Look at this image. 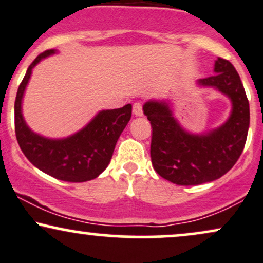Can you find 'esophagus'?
<instances>
[{
  "label": "esophagus",
  "instance_id": "obj_1",
  "mask_svg": "<svg viewBox=\"0 0 263 263\" xmlns=\"http://www.w3.org/2000/svg\"><path fill=\"white\" fill-rule=\"evenodd\" d=\"M134 115L135 116H142V115H143V110H142V104L141 103H135L134 104Z\"/></svg>",
  "mask_w": 263,
  "mask_h": 263
}]
</instances>
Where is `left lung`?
I'll return each instance as SVG.
<instances>
[{
    "label": "left lung",
    "mask_w": 263,
    "mask_h": 263,
    "mask_svg": "<svg viewBox=\"0 0 263 263\" xmlns=\"http://www.w3.org/2000/svg\"><path fill=\"white\" fill-rule=\"evenodd\" d=\"M213 88L232 103L228 120L202 134L183 128L175 118L170 100L151 99L143 114L152 125L151 158L154 170L176 185H200L219 179L239 159L245 147L250 125V106L245 89L234 66L218 58L214 76L196 82Z\"/></svg>",
    "instance_id": "8db88e82"
}]
</instances>
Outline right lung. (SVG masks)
I'll return each mask as SVG.
<instances>
[{"mask_svg":"<svg viewBox=\"0 0 263 263\" xmlns=\"http://www.w3.org/2000/svg\"><path fill=\"white\" fill-rule=\"evenodd\" d=\"M58 53L47 50L28 67L14 103V126L18 144L28 160L47 175L62 181L84 182L98 178L111 160L120 135L132 114V105L101 110L83 128L63 138H49L34 132L25 122L22 104L33 68L41 60Z\"/></svg>","mask_w":263,"mask_h":263,"instance_id":"obj_1","label":"right lung"}]
</instances>
